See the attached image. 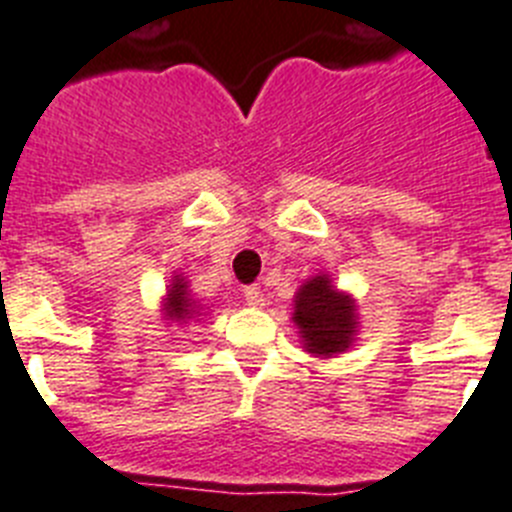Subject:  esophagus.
Here are the masks:
<instances>
[{
    "mask_svg": "<svg viewBox=\"0 0 512 512\" xmlns=\"http://www.w3.org/2000/svg\"><path fill=\"white\" fill-rule=\"evenodd\" d=\"M243 295H246V303L251 305V308H261V305H264V295H261V287H246V290H243Z\"/></svg>",
    "mask_w": 512,
    "mask_h": 512,
    "instance_id": "1",
    "label": "esophagus"
}]
</instances>
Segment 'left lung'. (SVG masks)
Returning <instances> with one entry per match:
<instances>
[{
  "instance_id": "obj_1",
  "label": "left lung",
  "mask_w": 512,
  "mask_h": 512,
  "mask_svg": "<svg viewBox=\"0 0 512 512\" xmlns=\"http://www.w3.org/2000/svg\"><path fill=\"white\" fill-rule=\"evenodd\" d=\"M292 323L308 355L329 360L349 352L360 334V308L352 292L339 290L329 272H318L292 298Z\"/></svg>"
}]
</instances>
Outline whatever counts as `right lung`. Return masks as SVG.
<instances>
[{"mask_svg": "<svg viewBox=\"0 0 512 512\" xmlns=\"http://www.w3.org/2000/svg\"><path fill=\"white\" fill-rule=\"evenodd\" d=\"M207 313L209 305L194 298L189 279L183 277L181 272H173L170 285L165 287L163 303H160V316H163V321L183 326V323L189 321H202V316H207Z\"/></svg>", "mask_w": 512, "mask_h": 512, "instance_id": "1", "label": "right lung"}]
</instances>
